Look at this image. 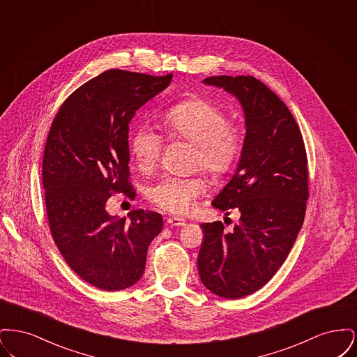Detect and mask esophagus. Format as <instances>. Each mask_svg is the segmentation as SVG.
<instances>
[{"label": "esophagus", "instance_id": "obj_1", "mask_svg": "<svg viewBox=\"0 0 357 357\" xmlns=\"http://www.w3.org/2000/svg\"><path fill=\"white\" fill-rule=\"evenodd\" d=\"M167 225L171 227H182L186 225V221L183 218H179V217H172L167 220Z\"/></svg>", "mask_w": 357, "mask_h": 357}]
</instances>
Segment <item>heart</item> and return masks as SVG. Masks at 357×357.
I'll return each instance as SVG.
<instances>
[{
    "label": "heart",
    "mask_w": 357,
    "mask_h": 357,
    "mask_svg": "<svg viewBox=\"0 0 357 357\" xmlns=\"http://www.w3.org/2000/svg\"><path fill=\"white\" fill-rule=\"evenodd\" d=\"M162 127L170 139H182L195 146L194 162L213 178L233 169L242 153L243 135L236 124L227 123L220 105L204 98L176 102L162 116ZM130 150L140 170H153L162 153V137L147 124L131 136ZM206 190L201 176H166L150 187L147 197L171 214H186Z\"/></svg>",
    "instance_id": "obj_1"
}]
</instances>
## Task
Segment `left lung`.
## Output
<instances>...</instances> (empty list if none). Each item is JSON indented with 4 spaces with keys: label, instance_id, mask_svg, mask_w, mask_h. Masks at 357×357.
<instances>
[{
    "label": "left lung",
    "instance_id": "left-lung-1",
    "mask_svg": "<svg viewBox=\"0 0 357 357\" xmlns=\"http://www.w3.org/2000/svg\"><path fill=\"white\" fill-rule=\"evenodd\" d=\"M204 83L237 98L246 135L237 170L213 201L226 215L238 210L239 223L229 233L222 222L201 225L198 272L211 293L241 298L272 278L301 230L309 195L305 146L285 102L253 76Z\"/></svg>",
    "mask_w": 357,
    "mask_h": 357
}]
</instances>
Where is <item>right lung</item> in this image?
Masks as SVG:
<instances>
[{"instance_id":"1","label":"right lung","mask_w":357,"mask_h":357,"mask_svg":"<svg viewBox=\"0 0 357 357\" xmlns=\"http://www.w3.org/2000/svg\"><path fill=\"white\" fill-rule=\"evenodd\" d=\"M109 69L77 88L52 123L43 158V186L52 237L69 268L96 288H130L144 272L162 215L142 208L130 221L109 215L112 192L134 198L128 130L135 112L171 83Z\"/></svg>"}]
</instances>
